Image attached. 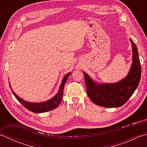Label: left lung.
<instances>
[{"label":"left lung","mask_w":147,"mask_h":147,"mask_svg":"<svg viewBox=\"0 0 147 147\" xmlns=\"http://www.w3.org/2000/svg\"><path fill=\"white\" fill-rule=\"evenodd\" d=\"M130 42L133 62L128 74L124 79L115 83L98 84L83 72L87 94L94 104L108 108L120 107L128 100L138 87L141 78V64L136 45L131 39Z\"/></svg>","instance_id":"8db88e82"}]
</instances>
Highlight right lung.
I'll return each mask as SVG.
<instances>
[{
  "instance_id": "add662e5",
  "label": "right lung",
  "mask_w": 147,
  "mask_h": 147,
  "mask_svg": "<svg viewBox=\"0 0 147 147\" xmlns=\"http://www.w3.org/2000/svg\"><path fill=\"white\" fill-rule=\"evenodd\" d=\"M70 74L71 73H69L64 77V78L61 82L60 87H59V92L57 94H56L54 97L52 98L51 99H50L49 100L43 102L35 103V102H29L24 100L23 99L19 97V96L16 94L13 91H12V89L11 88L10 84H9V86H10L11 91L12 92L13 95L15 96V97L20 102L24 107L27 109L28 110H29L33 112H35V113H43V112H48V111L53 110V109L57 107L58 105L60 104V103L62 100V96H63L64 86L68 78V77L69 76Z\"/></svg>"
}]
</instances>
